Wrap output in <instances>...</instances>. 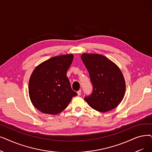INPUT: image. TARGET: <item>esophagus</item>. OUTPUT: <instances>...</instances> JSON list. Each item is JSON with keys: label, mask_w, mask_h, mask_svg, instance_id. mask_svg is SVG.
<instances>
[{"label": "esophagus", "mask_w": 152, "mask_h": 152, "mask_svg": "<svg viewBox=\"0 0 152 152\" xmlns=\"http://www.w3.org/2000/svg\"><path fill=\"white\" fill-rule=\"evenodd\" d=\"M77 95H78V96H81V90H79V91L77 92Z\"/></svg>", "instance_id": "obj_1"}]
</instances>
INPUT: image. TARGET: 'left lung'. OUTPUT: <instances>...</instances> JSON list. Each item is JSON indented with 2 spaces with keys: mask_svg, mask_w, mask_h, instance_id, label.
<instances>
[{
  "mask_svg": "<svg viewBox=\"0 0 152 152\" xmlns=\"http://www.w3.org/2000/svg\"><path fill=\"white\" fill-rule=\"evenodd\" d=\"M81 60L86 68L92 85L89 96L84 100L90 106L105 113L120 104L125 91V83L120 69L113 62L102 55L86 54Z\"/></svg>",
  "mask_w": 152,
  "mask_h": 152,
  "instance_id": "1",
  "label": "left lung"
}]
</instances>
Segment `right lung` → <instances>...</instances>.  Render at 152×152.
Returning <instances> with one entry per match:
<instances>
[{"instance_id": "obj_1", "label": "right lung", "mask_w": 152, "mask_h": 152, "mask_svg": "<svg viewBox=\"0 0 152 152\" xmlns=\"http://www.w3.org/2000/svg\"><path fill=\"white\" fill-rule=\"evenodd\" d=\"M72 60V55L53 57L33 71L28 84L29 96L32 104L42 113L58 114L77 95L66 76Z\"/></svg>"}]
</instances>
